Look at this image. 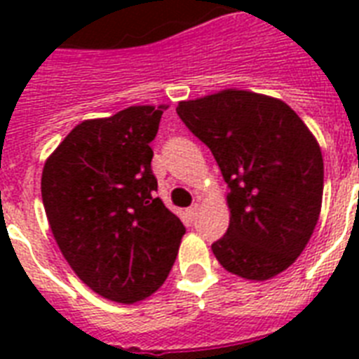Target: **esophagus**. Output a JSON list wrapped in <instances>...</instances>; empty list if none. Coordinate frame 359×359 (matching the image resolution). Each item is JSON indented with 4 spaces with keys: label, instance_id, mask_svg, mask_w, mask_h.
Wrapping results in <instances>:
<instances>
[{
    "label": "esophagus",
    "instance_id": "esophagus-1",
    "mask_svg": "<svg viewBox=\"0 0 359 359\" xmlns=\"http://www.w3.org/2000/svg\"><path fill=\"white\" fill-rule=\"evenodd\" d=\"M197 212H199V205H191L190 208H186V216H188V218L190 219H196V216H197Z\"/></svg>",
    "mask_w": 359,
    "mask_h": 359
}]
</instances>
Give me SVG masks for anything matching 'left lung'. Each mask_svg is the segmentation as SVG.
Wrapping results in <instances>:
<instances>
[{
	"mask_svg": "<svg viewBox=\"0 0 359 359\" xmlns=\"http://www.w3.org/2000/svg\"><path fill=\"white\" fill-rule=\"evenodd\" d=\"M177 114L210 149L225 182L229 229L212 244L227 272L270 279L296 261L323 205L324 163L294 109L250 91L179 102Z\"/></svg>",
	"mask_w": 359,
	"mask_h": 359,
	"instance_id": "left-lung-1",
	"label": "left lung"
}]
</instances>
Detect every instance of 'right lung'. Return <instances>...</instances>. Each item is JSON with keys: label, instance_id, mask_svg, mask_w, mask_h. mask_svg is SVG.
I'll return each instance as SVG.
<instances>
[{"label": "right lung", "instance_id": "add662e5", "mask_svg": "<svg viewBox=\"0 0 359 359\" xmlns=\"http://www.w3.org/2000/svg\"><path fill=\"white\" fill-rule=\"evenodd\" d=\"M165 106H130L72 128L42 169L50 229L76 276L119 304L165 281L184 225L154 191L151 143Z\"/></svg>", "mask_w": 359, "mask_h": 359}]
</instances>
